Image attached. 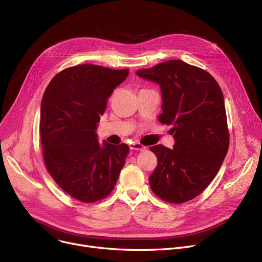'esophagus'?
<instances>
[{
	"instance_id": "obj_1",
	"label": "esophagus",
	"mask_w": 262,
	"mask_h": 262,
	"mask_svg": "<svg viewBox=\"0 0 262 262\" xmlns=\"http://www.w3.org/2000/svg\"><path fill=\"white\" fill-rule=\"evenodd\" d=\"M130 149H134V150H144L146 147L144 145H142L141 143H132L129 145Z\"/></svg>"
}]
</instances>
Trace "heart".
Segmentation results:
<instances>
[{
    "label": "heart",
    "instance_id": "b5f03b06",
    "mask_svg": "<svg viewBox=\"0 0 262 262\" xmlns=\"http://www.w3.org/2000/svg\"><path fill=\"white\" fill-rule=\"evenodd\" d=\"M117 94V90H115L113 93H112V95H110V99H113V98H115V95Z\"/></svg>",
    "mask_w": 262,
    "mask_h": 262
}]
</instances>
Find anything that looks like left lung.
<instances>
[{
    "instance_id": "1",
    "label": "left lung",
    "mask_w": 262,
    "mask_h": 262,
    "mask_svg": "<svg viewBox=\"0 0 262 262\" xmlns=\"http://www.w3.org/2000/svg\"><path fill=\"white\" fill-rule=\"evenodd\" d=\"M136 74L161 88L158 120L173 127V148L149 149L157 167L148 177L154 193L164 202L182 204L208 187L227 154L229 133L224 98L216 80L203 69L169 60Z\"/></svg>"
}]
</instances>
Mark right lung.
<instances>
[{
    "instance_id": "right-lung-1",
    "label": "right lung",
    "mask_w": 262,
    "mask_h": 262,
    "mask_svg": "<svg viewBox=\"0 0 262 262\" xmlns=\"http://www.w3.org/2000/svg\"><path fill=\"white\" fill-rule=\"evenodd\" d=\"M128 73V69L74 66L54 76L45 91L39 129L46 167L56 184L80 202L107 198L125 163L128 145H101L96 128L107 99Z\"/></svg>"
}]
</instances>
